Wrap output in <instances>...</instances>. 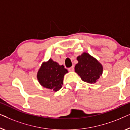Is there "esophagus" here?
Returning a JSON list of instances; mask_svg holds the SVG:
<instances>
[{
  "instance_id": "esophagus-1",
  "label": "esophagus",
  "mask_w": 130,
  "mask_h": 130,
  "mask_svg": "<svg viewBox=\"0 0 130 130\" xmlns=\"http://www.w3.org/2000/svg\"><path fill=\"white\" fill-rule=\"evenodd\" d=\"M68 69V71H70V72H73V71H74V66H72V67L69 68Z\"/></svg>"
}]
</instances>
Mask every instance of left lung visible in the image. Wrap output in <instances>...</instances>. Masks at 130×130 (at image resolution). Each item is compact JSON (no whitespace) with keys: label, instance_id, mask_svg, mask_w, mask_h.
Wrapping results in <instances>:
<instances>
[{"label":"left lung","instance_id":"left-lung-1","mask_svg":"<svg viewBox=\"0 0 130 130\" xmlns=\"http://www.w3.org/2000/svg\"><path fill=\"white\" fill-rule=\"evenodd\" d=\"M78 63L75 67V71L83 81L89 84L95 83L103 71L102 65L88 53L84 52L76 58Z\"/></svg>","mask_w":130,"mask_h":130}]
</instances>
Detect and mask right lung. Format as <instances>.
I'll return each instance as SVG.
<instances>
[{
    "label": "right lung",
    "instance_id": "right-lung-1",
    "mask_svg": "<svg viewBox=\"0 0 130 130\" xmlns=\"http://www.w3.org/2000/svg\"><path fill=\"white\" fill-rule=\"evenodd\" d=\"M68 70L52 59L43 62L38 72V81L44 88L55 92L59 90L63 84V76Z\"/></svg>",
    "mask_w": 130,
    "mask_h": 130
}]
</instances>
